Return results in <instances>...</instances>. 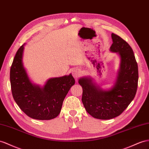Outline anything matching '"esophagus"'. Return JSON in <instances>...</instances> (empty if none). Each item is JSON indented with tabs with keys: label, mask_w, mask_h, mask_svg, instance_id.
Returning a JSON list of instances; mask_svg holds the SVG:
<instances>
[{
	"label": "esophagus",
	"mask_w": 149,
	"mask_h": 149,
	"mask_svg": "<svg viewBox=\"0 0 149 149\" xmlns=\"http://www.w3.org/2000/svg\"><path fill=\"white\" fill-rule=\"evenodd\" d=\"M72 74L75 79H77L81 75V71L79 69H74L72 72Z\"/></svg>",
	"instance_id": "1"
}]
</instances>
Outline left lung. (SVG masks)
I'll list each match as a JSON object with an SVG mask.
<instances>
[{
  "instance_id": "obj_1",
  "label": "left lung",
  "mask_w": 149,
  "mask_h": 149,
  "mask_svg": "<svg viewBox=\"0 0 149 149\" xmlns=\"http://www.w3.org/2000/svg\"><path fill=\"white\" fill-rule=\"evenodd\" d=\"M113 44L109 51L120 57V65L111 88L102 89L91 76L81 77L82 101L87 112L100 120H109L124 111L134 99L138 86V65L133 49L127 42L111 34Z\"/></svg>"
}]
</instances>
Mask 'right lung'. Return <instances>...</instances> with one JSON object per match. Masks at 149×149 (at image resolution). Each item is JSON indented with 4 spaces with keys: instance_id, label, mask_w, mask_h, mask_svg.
Here are the masks:
<instances>
[{
    "instance_id": "obj_1",
    "label": "right lung",
    "mask_w": 149,
    "mask_h": 149,
    "mask_svg": "<svg viewBox=\"0 0 149 149\" xmlns=\"http://www.w3.org/2000/svg\"><path fill=\"white\" fill-rule=\"evenodd\" d=\"M24 45L19 48L11 65L10 81L13 96L19 107L33 119L49 120L58 115L63 102L75 79L71 74L48 79L43 86L31 82L24 67Z\"/></svg>"
}]
</instances>
